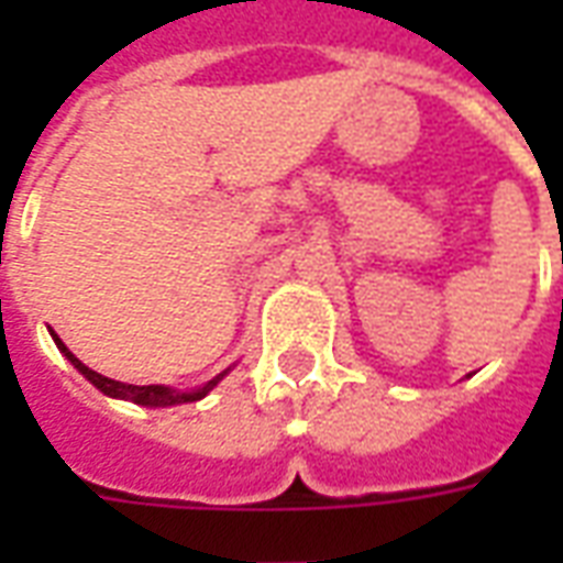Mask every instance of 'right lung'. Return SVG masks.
<instances>
[{
	"instance_id": "add662e5",
	"label": "right lung",
	"mask_w": 563,
	"mask_h": 563,
	"mask_svg": "<svg viewBox=\"0 0 563 563\" xmlns=\"http://www.w3.org/2000/svg\"><path fill=\"white\" fill-rule=\"evenodd\" d=\"M54 341H56V346H59V350L66 353L68 362L78 367L80 374L90 379L96 389L104 391L108 398H123V401L141 404V407H174V404L201 401V398H205V395H208V391L213 389V386H217V383H220L225 374H229V371H222L220 377H213L210 383H205V386H201V389H196V391H177V389H168V386H129V383H117V379L96 374L92 367H87L84 362H80V358H75V355L68 353V346L59 341L56 334H54Z\"/></svg>"
}]
</instances>
